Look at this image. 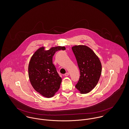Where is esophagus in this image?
<instances>
[{
	"label": "esophagus",
	"mask_w": 129,
	"mask_h": 129,
	"mask_svg": "<svg viewBox=\"0 0 129 129\" xmlns=\"http://www.w3.org/2000/svg\"><path fill=\"white\" fill-rule=\"evenodd\" d=\"M69 73L67 72V73H65V74H64V76H66V77H67V76H69Z\"/></svg>",
	"instance_id": "1"
}]
</instances>
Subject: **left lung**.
Instances as JSON below:
<instances>
[{
  "label": "left lung",
  "instance_id": "1",
  "mask_svg": "<svg viewBox=\"0 0 129 129\" xmlns=\"http://www.w3.org/2000/svg\"><path fill=\"white\" fill-rule=\"evenodd\" d=\"M72 50L80 71V77L75 87L81 93L90 92L96 86L101 74L100 60L94 52L85 45H76Z\"/></svg>",
  "mask_w": 129,
  "mask_h": 129
}]
</instances>
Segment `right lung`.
<instances>
[{
	"label": "right lung",
	"instance_id": "1",
	"mask_svg": "<svg viewBox=\"0 0 129 129\" xmlns=\"http://www.w3.org/2000/svg\"><path fill=\"white\" fill-rule=\"evenodd\" d=\"M65 49L64 46H57L44 50V47H41L30 59L28 68L30 83L45 98L52 97L60 88L62 79L52 63V58L56 51Z\"/></svg>",
	"mask_w": 129,
	"mask_h": 129
}]
</instances>
